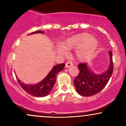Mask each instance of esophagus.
Here are the masks:
<instances>
[{
  "label": "esophagus",
  "instance_id": "1",
  "mask_svg": "<svg viewBox=\"0 0 126 126\" xmlns=\"http://www.w3.org/2000/svg\"><path fill=\"white\" fill-rule=\"evenodd\" d=\"M73 66V63L70 62H67V63H66V64H65V67H66V68H69V67H70V66Z\"/></svg>",
  "mask_w": 126,
  "mask_h": 126
}]
</instances>
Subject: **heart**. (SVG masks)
<instances>
[{"instance_id":"b5f03b06","label":"heart","mask_w":126,"mask_h":126,"mask_svg":"<svg viewBox=\"0 0 126 126\" xmlns=\"http://www.w3.org/2000/svg\"><path fill=\"white\" fill-rule=\"evenodd\" d=\"M98 41L88 33H82L69 37L63 43L60 52L66 54V50H76L75 54L79 60L90 58L96 51Z\"/></svg>"}]
</instances>
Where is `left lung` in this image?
Listing matches in <instances>:
<instances>
[{
	"mask_svg": "<svg viewBox=\"0 0 126 126\" xmlns=\"http://www.w3.org/2000/svg\"><path fill=\"white\" fill-rule=\"evenodd\" d=\"M109 67L106 71L100 74L94 73L86 63L78 65L79 73L74 79V85L78 94L84 96H92L100 92L107 84L114 69L111 51H109Z\"/></svg>",
	"mask_w": 126,
	"mask_h": 126,
	"instance_id": "8db88e82",
	"label": "left lung"
}]
</instances>
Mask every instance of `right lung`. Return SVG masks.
<instances>
[{
    "label": "right lung",
    "mask_w": 126,
    "mask_h": 126,
    "mask_svg": "<svg viewBox=\"0 0 126 126\" xmlns=\"http://www.w3.org/2000/svg\"><path fill=\"white\" fill-rule=\"evenodd\" d=\"M35 33H41L44 34L43 31H37L33 32L30 34H35ZM65 66L64 63L59 64L54 66L49 72L47 76L43 79L42 81L35 85H27L22 83L21 80H19L17 78L18 82L20 86L24 89V90L27 93L32 96L37 97H43L47 96L51 91L56 80V76L59 72L63 70Z\"/></svg>",
    "instance_id": "1"
}]
</instances>
